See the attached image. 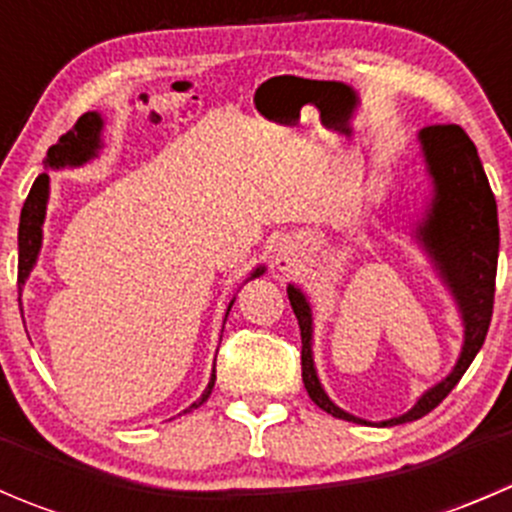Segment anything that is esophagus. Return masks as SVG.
<instances>
[{"instance_id": "1", "label": "esophagus", "mask_w": 512, "mask_h": 512, "mask_svg": "<svg viewBox=\"0 0 512 512\" xmlns=\"http://www.w3.org/2000/svg\"><path fill=\"white\" fill-rule=\"evenodd\" d=\"M277 267L280 270H289V267L294 265V245H289V242H285V245L277 247Z\"/></svg>"}]
</instances>
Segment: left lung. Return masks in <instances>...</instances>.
I'll list each match as a JSON object with an SVG mask.
<instances>
[{
  "mask_svg": "<svg viewBox=\"0 0 512 512\" xmlns=\"http://www.w3.org/2000/svg\"><path fill=\"white\" fill-rule=\"evenodd\" d=\"M416 138L431 180V195L421 218L411 223V235L446 285L463 324L461 354L446 379L423 391L406 414L386 421H366L339 409L324 391L314 366L312 304L297 285H287L289 304L302 334V381L309 399L334 418L361 426H399L436 409L476 359L493 317L500 245L498 208L476 146L461 126H428Z\"/></svg>",
  "mask_w": 512,
  "mask_h": 512,
  "instance_id": "1",
  "label": "left lung"
}]
</instances>
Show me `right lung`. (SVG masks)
Instances as JSON below:
<instances>
[{
  "label": "right lung",
  "instance_id": "1",
  "mask_svg": "<svg viewBox=\"0 0 512 512\" xmlns=\"http://www.w3.org/2000/svg\"><path fill=\"white\" fill-rule=\"evenodd\" d=\"M101 148H103V116L98 111H89L74 123L71 131H66L64 136H61L59 141L46 151L44 173L34 180L32 190H29L27 200H24L22 218H19V277H17L19 304H22V289L27 285L29 275L34 272L36 260H39L41 240H44V220H46V205H49V185H51V178L46 170L81 168V165L91 163V160L98 158ZM260 275H265V265H257L245 282L255 280V277ZM232 304H235V297L227 302L225 319L227 314H230ZM213 386H215V369L213 374H210V381L208 386H205L203 394H200V399L193 401L183 414L203 406L205 401L210 399V394H213Z\"/></svg>",
  "mask_w": 512,
  "mask_h": 512
}]
</instances>
